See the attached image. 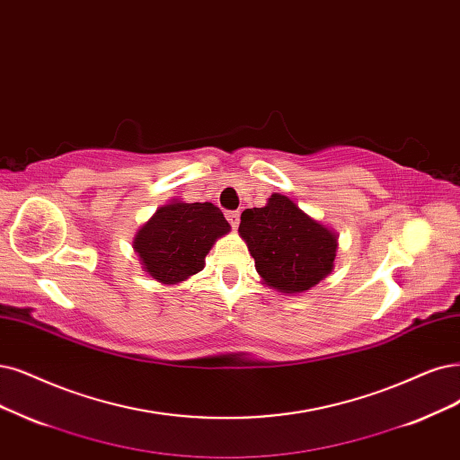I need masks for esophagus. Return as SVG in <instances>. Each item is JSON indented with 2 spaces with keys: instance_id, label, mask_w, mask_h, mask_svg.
<instances>
[{
  "instance_id": "esophagus-1",
  "label": "esophagus",
  "mask_w": 460,
  "mask_h": 460,
  "mask_svg": "<svg viewBox=\"0 0 460 460\" xmlns=\"http://www.w3.org/2000/svg\"><path fill=\"white\" fill-rule=\"evenodd\" d=\"M226 217H227V221H229L233 229L239 227V224H241V214L239 212H227Z\"/></svg>"
}]
</instances>
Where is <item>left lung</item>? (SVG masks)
Returning <instances> with one entry per match:
<instances>
[{"label": "left lung", "mask_w": 460, "mask_h": 460, "mask_svg": "<svg viewBox=\"0 0 460 460\" xmlns=\"http://www.w3.org/2000/svg\"><path fill=\"white\" fill-rule=\"evenodd\" d=\"M239 234L263 282L282 294L307 292L333 269L337 234L286 195L273 193L263 208H246Z\"/></svg>", "instance_id": "1"}]
</instances>
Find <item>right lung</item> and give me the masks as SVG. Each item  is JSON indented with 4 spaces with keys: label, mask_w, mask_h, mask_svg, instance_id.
I'll return each mask as SVG.
<instances>
[{
    "label": "right lung",
    "mask_w": 460,
    "mask_h": 460,
    "mask_svg": "<svg viewBox=\"0 0 460 460\" xmlns=\"http://www.w3.org/2000/svg\"><path fill=\"white\" fill-rule=\"evenodd\" d=\"M229 231L227 219L212 202L172 200L138 229L132 246L149 277L178 284L204 269L207 253Z\"/></svg>",
    "instance_id": "obj_1"
}]
</instances>
